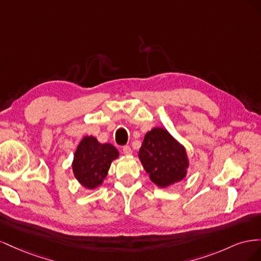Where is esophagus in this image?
I'll list each match as a JSON object with an SVG mask.
<instances>
[{"label": "esophagus", "instance_id": "1", "mask_svg": "<svg viewBox=\"0 0 261 261\" xmlns=\"http://www.w3.org/2000/svg\"><path fill=\"white\" fill-rule=\"evenodd\" d=\"M123 153H124V154H127V155L132 154V153H133L132 148H130L129 146H124V147H123Z\"/></svg>", "mask_w": 261, "mask_h": 261}]
</instances>
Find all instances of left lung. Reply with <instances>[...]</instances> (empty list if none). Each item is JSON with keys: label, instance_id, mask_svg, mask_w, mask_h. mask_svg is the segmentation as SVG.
<instances>
[{"label": "left lung", "instance_id": "obj_1", "mask_svg": "<svg viewBox=\"0 0 261 261\" xmlns=\"http://www.w3.org/2000/svg\"><path fill=\"white\" fill-rule=\"evenodd\" d=\"M139 159L150 179L160 187H168L186 176L185 149L163 128L155 127L146 134Z\"/></svg>", "mask_w": 261, "mask_h": 261}]
</instances>
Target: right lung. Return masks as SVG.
<instances>
[{
	"instance_id": "add662e5",
	"label": "right lung",
	"mask_w": 261,
	"mask_h": 261,
	"mask_svg": "<svg viewBox=\"0 0 261 261\" xmlns=\"http://www.w3.org/2000/svg\"><path fill=\"white\" fill-rule=\"evenodd\" d=\"M117 156V149L111 144H100L94 137L86 136L74 155V175L86 188H96L102 184L111 162Z\"/></svg>"
}]
</instances>
